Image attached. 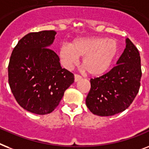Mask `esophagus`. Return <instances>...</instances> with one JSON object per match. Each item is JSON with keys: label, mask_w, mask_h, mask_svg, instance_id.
I'll use <instances>...</instances> for the list:
<instances>
[{"label": "esophagus", "mask_w": 149, "mask_h": 149, "mask_svg": "<svg viewBox=\"0 0 149 149\" xmlns=\"http://www.w3.org/2000/svg\"><path fill=\"white\" fill-rule=\"evenodd\" d=\"M81 79H82V77H81L80 75L75 74V76H74V80H75V82H77V81L80 80Z\"/></svg>", "instance_id": "34e87169"}]
</instances>
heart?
<instances>
[{"label": "heart", "mask_w": 149, "mask_h": 149, "mask_svg": "<svg viewBox=\"0 0 149 149\" xmlns=\"http://www.w3.org/2000/svg\"><path fill=\"white\" fill-rule=\"evenodd\" d=\"M118 53L117 41L106 37L79 38L71 44L63 43L60 48L63 63L70 68L78 63L79 56H83L82 65L87 73L100 76L110 69Z\"/></svg>", "instance_id": "1"}]
</instances>
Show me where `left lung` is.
<instances>
[{"mask_svg":"<svg viewBox=\"0 0 149 149\" xmlns=\"http://www.w3.org/2000/svg\"><path fill=\"white\" fill-rule=\"evenodd\" d=\"M116 64L106 74L90 79L91 88L86 104L93 114L110 116L123 112L139 93L141 58L137 47L129 38Z\"/></svg>","mask_w":149,"mask_h":149,"instance_id":"obj_1","label":"left lung"}]
</instances>
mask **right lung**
<instances>
[{
    "label": "right lung",
    "mask_w": 149,
    "mask_h": 149,
    "mask_svg": "<svg viewBox=\"0 0 149 149\" xmlns=\"http://www.w3.org/2000/svg\"><path fill=\"white\" fill-rule=\"evenodd\" d=\"M54 31L29 33L18 41L8 65V82L17 103L34 114L55 109L64 92L74 82V75L62 68L60 58L48 48Z\"/></svg>",
    "instance_id": "right-lung-1"
}]
</instances>
